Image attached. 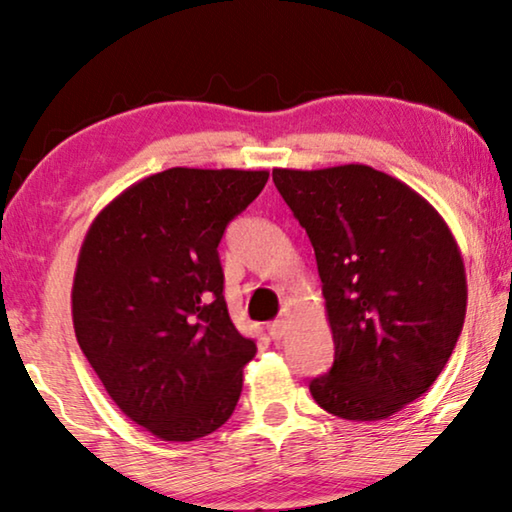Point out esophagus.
<instances>
[{"label":"esophagus","mask_w":512,"mask_h":512,"mask_svg":"<svg viewBox=\"0 0 512 512\" xmlns=\"http://www.w3.org/2000/svg\"><path fill=\"white\" fill-rule=\"evenodd\" d=\"M288 327H290V320L283 316V318H277L274 322H270V325H267V332H270V336L274 338V341H279V338L286 336Z\"/></svg>","instance_id":"obj_1"}]
</instances>
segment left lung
<instances>
[{
    "label": "left lung",
    "instance_id": "1",
    "mask_svg": "<svg viewBox=\"0 0 512 512\" xmlns=\"http://www.w3.org/2000/svg\"><path fill=\"white\" fill-rule=\"evenodd\" d=\"M316 251L334 366L309 382L322 410L380 421L423 396L458 343L467 274L435 206L366 164L274 169Z\"/></svg>",
    "mask_w": 512,
    "mask_h": 512
}]
</instances>
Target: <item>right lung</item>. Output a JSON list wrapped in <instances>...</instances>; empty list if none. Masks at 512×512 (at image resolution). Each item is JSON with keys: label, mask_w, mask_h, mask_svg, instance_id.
<instances>
[{"label": "right lung", "mask_w": 512, "mask_h": 512, "mask_svg": "<svg viewBox=\"0 0 512 512\" xmlns=\"http://www.w3.org/2000/svg\"><path fill=\"white\" fill-rule=\"evenodd\" d=\"M270 171L174 167L114 196L77 256V343L119 410L162 442H194L238 405L256 343L231 322L219 240Z\"/></svg>", "instance_id": "right-lung-1"}]
</instances>
